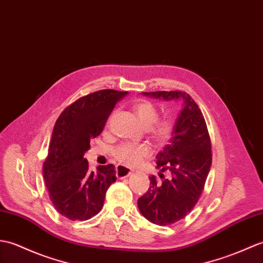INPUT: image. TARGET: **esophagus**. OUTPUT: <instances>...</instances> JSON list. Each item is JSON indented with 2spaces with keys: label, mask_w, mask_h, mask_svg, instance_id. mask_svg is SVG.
I'll use <instances>...</instances> for the list:
<instances>
[{
  "label": "esophagus",
  "mask_w": 263,
  "mask_h": 263,
  "mask_svg": "<svg viewBox=\"0 0 263 263\" xmlns=\"http://www.w3.org/2000/svg\"><path fill=\"white\" fill-rule=\"evenodd\" d=\"M132 174H133V172H132L130 168L124 167V166L117 167V177H118L119 179L126 178V177H129Z\"/></svg>",
  "instance_id": "1"
}]
</instances>
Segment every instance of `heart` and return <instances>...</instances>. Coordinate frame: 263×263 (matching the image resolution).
Instances as JSON below:
<instances>
[{"label":"heart","instance_id":"obj_1","mask_svg":"<svg viewBox=\"0 0 263 263\" xmlns=\"http://www.w3.org/2000/svg\"><path fill=\"white\" fill-rule=\"evenodd\" d=\"M134 113L143 129H149L151 139L162 145L169 141L174 132V123L170 119L158 120V109L154 104L148 101L138 102L133 106ZM113 156L121 163L127 166H136L145 158L150 156V150L145 145H134L131 143H123L114 149Z\"/></svg>","mask_w":263,"mask_h":263}]
</instances>
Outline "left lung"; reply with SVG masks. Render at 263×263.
Listing matches in <instances>:
<instances>
[{
    "label": "left lung",
    "mask_w": 263,
    "mask_h": 263,
    "mask_svg": "<svg viewBox=\"0 0 263 263\" xmlns=\"http://www.w3.org/2000/svg\"><path fill=\"white\" fill-rule=\"evenodd\" d=\"M143 95L182 101L173 137L157 155L161 180L149 177L150 188L138 199L140 213L151 223L163 227L180 221L197 204L212 166V145L205 119L191 95L181 90ZM163 172L168 174L167 179Z\"/></svg>",
    "instance_id": "left-lung-1"
}]
</instances>
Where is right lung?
Here are the masks:
<instances>
[{
	"instance_id": "obj_1",
	"label": "right lung",
	"mask_w": 263,
	"mask_h": 263,
	"mask_svg": "<svg viewBox=\"0 0 263 263\" xmlns=\"http://www.w3.org/2000/svg\"><path fill=\"white\" fill-rule=\"evenodd\" d=\"M127 91L102 89L67 106L54 124L44 162V178L54 209L71 221H86L104 204L105 194L117 180L113 164L88 169L84 154L90 140L100 136L113 108Z\"/></svg>"
}]
</instances>
